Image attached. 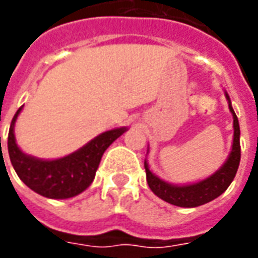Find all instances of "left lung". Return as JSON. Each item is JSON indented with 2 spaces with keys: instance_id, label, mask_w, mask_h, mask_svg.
<instances>
[{
  "instance_id": "obj_1",
  "label": "left lung",
  "mask_w": 258,
  "mask_h": 258,
  "mask_svg": "<svg viewBox=\"0 0 258 258\" xmlns=\"http://www.w3.org/2000/svg\"><path fill=\"white\" fill-rule=\"evenodd\" d=\"M225 96L229 103L230 112L233 115V145H231V150H230L227 160L216 172L212 173L211 176L206 177L200 181L190 182V184H172L157 176L149 166L147 160H145L147 184L153 190V194L157 195L160 199L165 200L166 203H170L177 207H199L221 196L234 180L235 173L238 170L239 160H241V146H239L241 131H239L238 117L234 112L231 100L226 90ZM147 153H149V149H147Z\"/></svg>"
}]
</instances>
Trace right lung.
Instances as JSON below:
<instances>
[{"label": "right lung", "mask_w": 258, "mask_h": 258, "mask_svg": "<svg viewBox=\"0 0 258 258\" xmlns=\"http://www.w3.org/2000/svg\"><path fill=\"white\" fill-rule=\"evenodd\" d=\"M23 107L12 119L8 135L9 158L20 180L33 192L48 199H69L84 192L93 182L104 151L128 130L127 127L109 130L62 158L43 160L25 154L16 143L15 124Z\"/></svg>", "instance_id": "right-lung-1"}]
</instances>
